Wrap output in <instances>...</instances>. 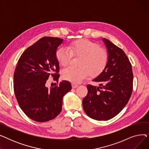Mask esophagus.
I'll list each match as a JSON object with an SVG mask.
<instances>
[{
	"instance_id": "obj_1",
	"label": "esophagus",
	"mask_w": 149,
	"mask_h": 149,
	"mask_svg": "<svg viewBox=\"0 0 149 149\" xmlns=\"http://www.w3.org/2000/svg\"><path fill=\"white\" fill-rule=\"evenodd\" d=\"M78 86H79V85L75 84V83H72V88L75 89V88H77Z\"/></svg>"
}]
</instances>
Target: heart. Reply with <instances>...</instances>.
<instances>
[{
  "mask_svg": "<svg viewBox=\"0 0 149 149\" xmlns=\"http://www.w3.org/2000/svg\"><path fill=\"white\" fill-rule=\"evenodd\" d=\"M72 56L80 57L77 68H67L63 70V79L79 83L86 79L89 74L94 77L105 69L108 61L107 51L99 45L88 39H80L70 43L67 48L61 47L56 52V58L61 66H66Z\"/></svg>",
  "mask_w": 149,
  "mask_h": 149,
  "instance_id": "1",
  "label": "heart"
}]
</instances>
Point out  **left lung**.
<instances>
[{"label":"left lung","mask_w":149,"mask_h":149,"mask_svg":"<svg viewBox=\"0 0 149 149\" xmlns=\"http://www.w3.org/2000/svg\"><path fill=\"white\" fill-rule=\"evenodd\" d=\"M108 61L103 71L93 81L99 86H87L88 94L83 100L84 112L98 121L110 120L127 104L133 89L132 65L126 54L110 40L103 38Z\"/></svg>","instance_id":"left-lung-1"}]
</instances>
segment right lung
Instances as JSON below:
<instances>
[{"instance_id": "add662e5", "label": "right lung", "mask_w": 149, "mask_h": 149, "mask_svg": "<svg viewBox=\"0 0 149 149\" xmlns=\"http://www.w3.org/2000/svg\"><path fill=\"white\" fill-rule=\"evenodd\" d=\"M63 40L44 37L31 46L20 56L14 74V91L20 107L29 118L37 122L52 120L60 113L63 98L72 89L62 81L49 89L48 78L58 81L59 64L56 52Z\"/></svg>"}]
</instances>
